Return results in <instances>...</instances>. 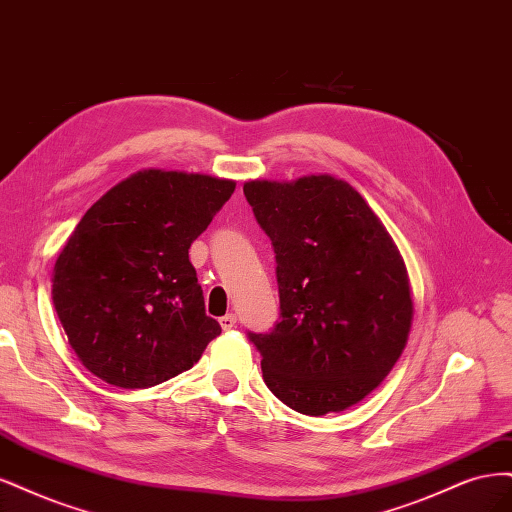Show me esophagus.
<instances>
[{
  "instance_id": "1",
  "label": "esophagus",
  "mask_w": 512,
  "mask_h": 512,
  "mask_svg": "<svg viewBox=\"0 0 512 512\" xmlns=\"http://www.w3.org/2000/svg\"><path fill=\"white\" fill-rule=\"evenodd\" d=\"M219 323H221V327H223L225 332H227V329L236 327V315H232V312H229V315H225V317H221V319H219Z\"/></svg>"
}]
</instances>
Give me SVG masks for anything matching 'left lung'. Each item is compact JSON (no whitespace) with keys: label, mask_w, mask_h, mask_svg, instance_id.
Segmentation results:
<instances>
[{"label":"left lung","mask_w":512,"mask_h":512,"mask_svg":"<svg viewBox=\"0 0 512 512\" xmlns=\"http://www.w3.org/2000/svg\"><path fill=\"white\" fill-rule=\"evenodd\" d=\"M244 197L276 255L280 321L249 332L263 381L310 417L357 404L408 340L412 298L398 246L364 197L334 176L251 180Z\"/></svg>","instance_id":"obj_1"}]
</instances>
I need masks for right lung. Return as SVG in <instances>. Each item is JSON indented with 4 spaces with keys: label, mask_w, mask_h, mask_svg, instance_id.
<instances>
[{
    "label": "right lung",
    "mask_w": 512,
    "mask_h": 512,
    "mask_svg": "<svg viewBox=\"0 0 512 512\" xmlns=\"http://www.w3.org/2000/svg\"><path fill=\"white\" fill-rule=\"evenodd\" d=\"M234 189L204 174L144 170L85 212L57 257L53 304L89 372L114 387H155L193 368L221 334L189 249Z\"/></svg>",
    "instance_id": "add662e5"
}]
</instances>
